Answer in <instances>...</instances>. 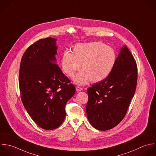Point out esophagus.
<instances>
[{
    "label": "esophagus",
    "mask_w": 156,
    "mask_h": 156,
    "mask_svg": "<svg viewBox=\"0 0 156 156\" xmlns=\"http://www.w3.org/2000/svg\"><path fill=\"white\" fill-rule=\"evenodd\" d=\"M76 90L77 92H80L81 90H83V88L81 87H80V86H76Z\"/></svg>",
    "instance_id": "obj_1"
}]
</instances>
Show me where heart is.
<instances>
[{"mask_svg": "<svg viewBox=\"0 0 156 156\" xmlns=\"http://www.w3.org/2000/svg\"><path fill=\"white\" fill-rule=\"evenodd\" d=\"M115 50L101 42L81 43L75 45L72 52L66 51L62 58V69L66 75L73 77L78 84H85L89 80L97 83L106 78L116 62Z\"/></svg>", "mask_w": 156, "mask_h": 156, "instance_id": "obj_1", "label": "heart"}]
</instances>
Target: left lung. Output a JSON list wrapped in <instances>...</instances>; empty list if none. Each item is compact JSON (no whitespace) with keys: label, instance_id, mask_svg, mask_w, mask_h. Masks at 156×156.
<instances>
[{"label":"left lung","instance_id":"obj_1","mask_svg":"<svg viewBox=\"0 0 156 156\" xmlns=\"http://www.w3.org/2000/svg\"><path fill=\"white\" fill-rule=\"evenodd\" d=\"M137 82L136 61L125 46L109 75L87 89L86 114L90 125L98 130L106 131L119 124L127 113Z\"/></svg>","mask_w":156,"mask_h":156}]
</instances>
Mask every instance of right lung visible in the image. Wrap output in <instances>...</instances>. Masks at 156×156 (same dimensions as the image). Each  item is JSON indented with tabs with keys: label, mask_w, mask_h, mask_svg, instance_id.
Returning <instances> with one entry per match:
<instances>
[{
	"label": "right lung",
	"mask_w": 156,
	"mask_h": 156,
	"mask_svg": "<svg viewBox=\"0 0 156 156\" xmlns=\"http://www.w3.org/2000/svg\"><path fill=\"white\" fill-rule=\"evenodd\" d=\"M57 47L52 37L41 39L23 53L19 85L22 103L32 120L41 128H58L66 117V105L75 87L55 62Z\"/></svg>",
	"instance_id": "right-lung-1"
}]
</instances>
